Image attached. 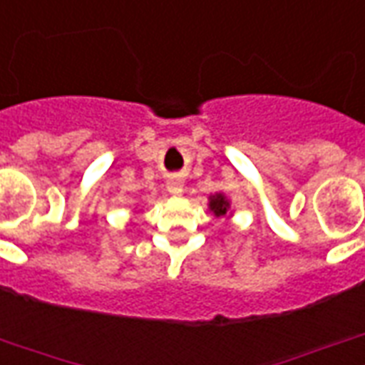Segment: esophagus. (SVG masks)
<instances>
[{
    "label": "esophagus",
    "mask_w": 365,
    "mask_h": 365,
    "mask_svg": "<svg viewBox=\"0 0 365 365\" xmlns=\"http://www.w3.org/2000/svg\"><path fill=\"white\" fill-rule=\"evenodd\" d=\"M166 189H168L172 195H180L183 191L182 180H180V178H172L170 182L166 183Z\"/></svg>",
    "instance_id": "obj_1"
}]
</instances>
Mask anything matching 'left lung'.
Returning a JSON list of instances; mask_svg holds the SVG:
<instances>
[{"instance_id":"obj_1","label":"left lung","mask_w":365,"mask_h":365,"mask_svg":"<svg viewBox=\"0 0 365 365\" xmlns=\"http://www.w3.org/2000/svg\"><path fill=\"white\" fill-rule=\"evenodd\" d=\"M208 210H210L216 218L232 216V201H230L224 193H214L208 197Z\"/></svg>"}]
</instances>
